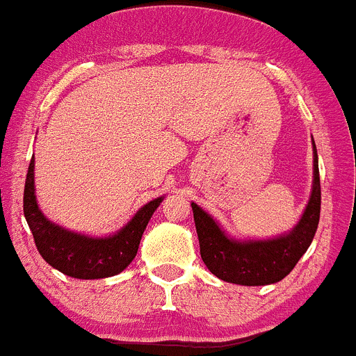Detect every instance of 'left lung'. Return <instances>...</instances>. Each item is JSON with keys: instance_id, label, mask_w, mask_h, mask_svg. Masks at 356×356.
I'll use <instances>...</instances> for the list:
<instances>
[{"instance_id": "left-lung-1", "label": "left lung", "mask_w": 356, "mask_h": 356, "mask_svg": "<svg viewBox=\"0 0 356 356\" xmlns=\"http://www.w3.org/2000/svg\"><path fill=\"white\" fill-rule=\"evenodd\" d=\"M321 188L318 152L313 140V188L298 223L270 238H235L191 202L200 254L209 270L221 281L242 286H265L286 277L313 242L320 223Z\"/></svg>"}]
</instances>
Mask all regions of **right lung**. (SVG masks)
Segmentation results:
<instances>
[{
    "mask_svg": "<svg viewBox=\"0 0 356 356\" xmlns=\"http://www.w3.org/2000/svg\"><path fill=\"white\" fill-rule=\"evenodd\" d=\"M165 197L142 205L121 230L95 237L54 223L38 207L35 193V154L24 186V216L42 258L70 277L103 279L118 275L137 257L149 219Z\"/></svg>",
    "mask_w": 356,
    "mask_h": 356,
    "instance_id": "right-lung-1",
    "label": "right lung"
}]
</instances>
